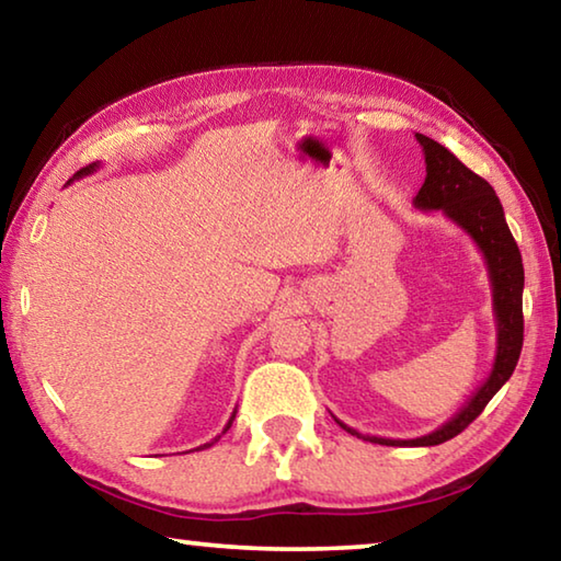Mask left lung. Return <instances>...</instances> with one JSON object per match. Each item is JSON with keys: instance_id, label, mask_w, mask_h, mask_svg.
I'll return each mask as SVG.
<instances>
[{"instance_id": "8db88e82", "label": "left lung", "mask_w": 561, "mask_h": 561, "mask_svg": "<svg viewBox=\"0 0 561 561\" xmlns=\"http://www.w3.org/2000/svg\"><path fill=\"white\" fill-rule=\"evenodd\" d=\"M415 140L421 144L425 156V183L413 197V207L421 213H443L453 225L468 232L470 240L482 252V257H485L492 287V314H495L497 329L495 360H492L485 381L470 396V401L450 421H445L440 428L421 435V438H378V435H364L356 428H348L336 415L334 421L346 433L356 435V438L378 445H413V448H423V445H440L462 433L474 417L485 411L490 398L510 381L519 360L522 334H525V319H522L525 267H522L519 247L510 232L500 197L488 180H482L470 168H465L438 140L423 136V133H415Z\"/></svg>"}]
</instances>
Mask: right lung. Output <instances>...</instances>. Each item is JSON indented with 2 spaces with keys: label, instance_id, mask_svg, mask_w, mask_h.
Masks as SVG:
<instances>
[{
  "label": "right lung",
  "instance_id": "obj_1",
  "mask_svg": "<svg viewBox=\"0 0 561 561\" xmlns=\"http://www.w3.org/2000/svg\"><path fill=\"white\" fill-rule=\"evenodd\" d=\"M96 170H99V163H91V165H87V168H81L79 170V173H76L71 180H69V183H66V185H71L73 183V180H81L83 175H91V173H96ZM234 413L237 411H232V415H230V421H227V425H225V428H222V433H227V431H230V425H232V421H234ZM217 440H220V435H217V438H213L210 443H205V445H201V448H195V450H205V448H210V445H215Z\"/></svg>",
  "mask_w": 561,
  "mask_h": 561
}]
</instances>
